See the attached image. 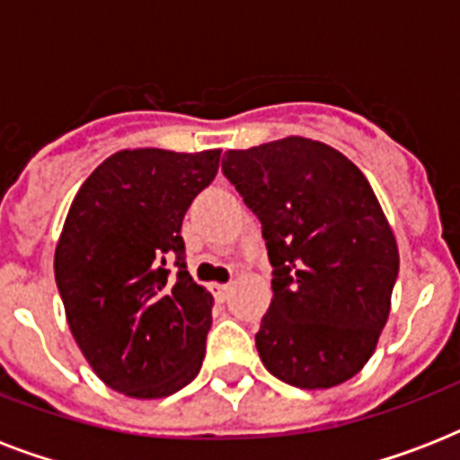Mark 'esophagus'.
Returning <instances> with one entry per match:
<instances>
[{"instance_id":"1","label":"esophagus","mask_w":460,"mask_h":460,"mask_svg":"<svg viewBox=\"0 0 460 460\" xmlns=\"http://www.w3.org/2000/svg\"><path fill=\"white\" fill-rule=\"evenodd\" d=\"M212 294L217 301H226L231 294V284H212Z\"/></svg>"}]
</instances>
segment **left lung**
Instances as JSON below:
<instances>
[{"instance_id":"8db88e82","label":"left lung","mask_w":460,"mask_h":460,"mask_svg":"<svg viewBox=\"0 0 460 460\" xmlns=\"http://www.w3.org/2000/svg\"><path fill=\"white\" fill-rule=\"evenodd\" d=\"M224 176L262 224L272 303L255 346L274 377L329 389L363 370L389 317L399 248L349 157L291 136L229 150Z\"/></svg>"}]
</instances>
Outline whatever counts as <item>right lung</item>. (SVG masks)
Returning a JSON list of instances; mask_svg holds the SVG:
<instances>
[{"label":"right lung","mask_w":460,"mask_h":460,"mask_svg":"<svg viewBox=\"0 0 460 460\" xmlns=\"http://www.w3.org/2000/svg\"><path fill=\"white\" fill-rule=\"evenodd\" d=\"M219 155L121 150L64 222L54 279L71 334L97 377L133 399L172 396L200 372L212 296L188 274L181 224Z\"/></svg>","instance_id":"1"}]
</instances>
